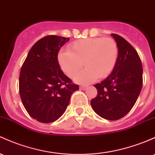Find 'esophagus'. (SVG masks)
I'll use <instances>...</instances> for the list:
<instances>
[{
	"instance_id": "34e87169",
	"label": "esophagus",
	"mask_w": 155,
	"mask_h": 155,
	"mask_svg": "<svg viewBox=\"0 0 155 155\" xmlns=\"http://www.w3.org/2000/svg\"><path fill=\"white\" fill-rule=\"evenodd\" d=\"M80 87V89H81V90H85L87 87V85H81L80 87Z\"/></svg>"
}]
</instances>
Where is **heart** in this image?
<instances>
[{
	"instance_id": "b5f03b06",
	"label": "heart",
	"mask_w": 155,
	"mask_h": 155,
	"mask_svg": "<svg viewBox=\"0 0 155 155\" xmlns=\"http://www.w3.org/2000/svg\"><path fill=\"white\" fill-rule=\"evenodd\" d=\"M118 55L117 42L110 37H93L71 42L68 51L58 54L59 65L69 77L76 76L75 80L87 84L98 78H104L113 71Z\"/></svg>"
}]
</instances>
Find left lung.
<instances>
[{
    "label": "left lung",
    "mask_w": 155,
    "mask_h": 155,
    "mask_svg": "<svg viewBox=\"0 0 155 155\" xmlns=\"http://www.w3.org/2000/svg\"><path fill=\"white\" fill-rule=\"evenodd\" d=\"M118 55L112 74L101 83L95 84L98 94L91 104L101 118L116 120L132 110L143 86V67L139 55L131 44L115 34Z\"/></svg>",
    "instance_id": "8db88e82"
}]
</instances>
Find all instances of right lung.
Wrapping results in <instances>:
<instances>
[{
  "mask_svg": "<svg viewBox=\"0 0 155 155\" xmlns=\"http://www.w3.org/2000/svg\"><path fill=\"white\" fill-rule=\"evenodd\" d=\"M69 38L48 35L30 49L19 77L22 103L29 115L41 123L60 118L68 106L72 93L79 85L64 74L58 53Z\"/></svg>",
  "mask_w": 155,
  "mask_h": 155,
  "instance_id": "right-lung-1",
  "label": "right lung"
}]
</instances>
